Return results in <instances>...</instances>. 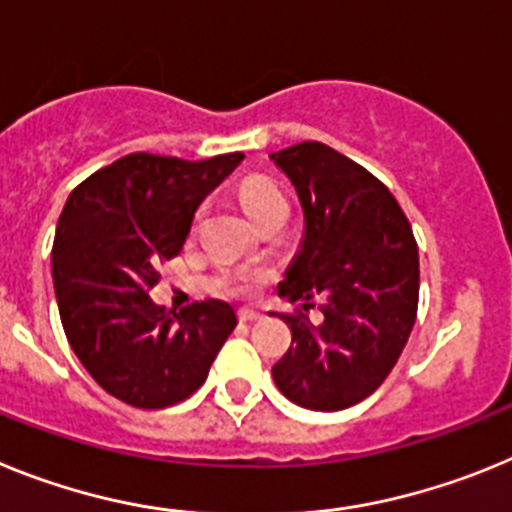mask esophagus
<instances>
[{
  "mask_svg": "<svg viewBox=\"0 0 512 512\" xmlns=\"http://www.w3.org/2000/svg\"><path fill=\"white\" fill-rule=\"evenodd\" d=\"M259 318H261V312L251 310V307H241V310H238V320H241V323H253V320H259Z\"/></svg>",
  "mask_w": 512,
  "mask_h": 512,
  "instance_id": "obj_1",
  "label": "esophagus"
}]
</instances>
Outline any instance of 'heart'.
<instances>
[{"label":"heart","instance_id":"obj_1","mask_svg":"<svg viewBox=\"0 0 512 512\" xmlns=\"http://www.w3.org/2000/svg\"><path fill=\"white\" fill-rule=\"evenodd\" d=\"M238 202L253 220V225L261 223L264 217L274 215V212L287 210V197L264 176L243 179L241 187H238ZM197 220H200V212H197Z\"/></svg>","mask_w":512,"mask_h":512}]
</instances>
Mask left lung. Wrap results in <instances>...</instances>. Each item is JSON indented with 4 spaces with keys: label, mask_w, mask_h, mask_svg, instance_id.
Instances as JSON below:
<instances>
[{
    "label": "left lung",
    "mask_w": 512,
    "mask_h": 512,
    "mask_svg": "<svg viewBox=\"0 0 512 512\" xmlns=\"http://www.w3.org/2000/svg\"><path fill=\"white\" fill-rule=\"evenodd\" d=\"M271 161L295 184L305 228L279 297L323 320L279 315L292 346L271 366L287 400L307 410L351 408L387 379L418 312V246L397 200L379 179L333 148L305 140ZM271 315V312H269Z\"/></svg>",
    "instance_id": "obj_1"
}]
</instances>
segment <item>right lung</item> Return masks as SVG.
Segmentation results:
<instances>
[{
    "mask_svg": "<svg viewBox=\"0 0 512 512\" xmlns=\"http://www.w3.org/2000/svg\"><path fill=\"white\" fill-rule=\"evenodd\" d=\"M241 161L130 153L81 182L58 217L51 264L63 333L94 382L133 408L192 395L238 325L228 302L176 315L148 292L158 264L182 251L197 207Z\"/></svg>",
    "mask_w": 512,
    "mask_h": 512,
    "instance_id": "1",
    "label": "right lung"
}]
</instances>
